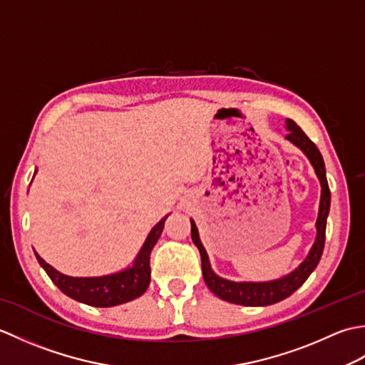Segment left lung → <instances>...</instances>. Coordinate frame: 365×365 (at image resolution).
I'll use <instances>...</instances> for the list:
<instances>
[{
    "mask_svg": "<svg viewBox=\"0 0 365 365\" xmlns=\"http://www.w3.org/2000/svg\"><path fill=\"white\" fill-rule=\"evenodd\" d=\"M285 128L287 135L285 139L306 155L307 160L315 170L317 177L320 180L322 195H320V205H319V216H317L315 229V242L311 247V251L306 255L299 265L285 274L273 281H262V282H252V281H230V279H224L218 276L212 269L210 260H208V254L205 247L200 242L199 230L196 227V222L191 221V238L192 243L197 246L200 252V260H202V276L208 289H210L216 297L234 302L240 306H269L274 302L282 301L289 298L293 292H297L299 287L306 282V279L311 276L312 271L319 265L322 259L323 247H324V234H327V220L329 215L331 207V191L327 180V169H324V161L320 150L317 145L306 136L297 123L292 119H285Z\"/></svg>",
    "mask_w": 365,
    "mask_h": 365,
    "instance_id": "1",
    "label": "left lung"
}]
</instances>
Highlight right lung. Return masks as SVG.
Masks as SVG:
<instances>
[{
  "label": "right lung",
  "mask_w": 365,
  "mask_h": 365,
  "mask_svg": "<svg viewBox=\"0 0 365 365\" xmlns=\"http://www.w3.org/2000/svg\"><path fill=\"white\" fill-rule=\"evenodd\" d=\"M37 169L34 170V174ZM169 213L161 218L147 235L141 250H139L133 265L120 269L118 273L94 276V277H73L61 273L56 268H53L50 263H46L36 251V257L45 269V273L50 276L53 284L67 297L75 301H80L83 304L94 307H113L123 304L135 298H139L147 290L150 284V252L155 243L165 227V221Z\"/></svg>",
  "instance_id": "obj_1"
}]
</instances>
